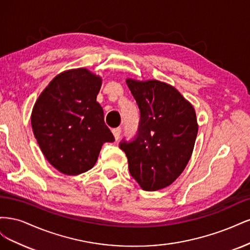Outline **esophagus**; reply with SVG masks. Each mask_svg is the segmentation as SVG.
Segmentation results:
<instances>
[{"label":"esophagus","instance_id":"1","mask_svg":"<svg viewBox=\"0 0 250 250\" xmlns=\"http://www.w3.org/2000/svg\"><path fill=\"white\" fill-rule=\"evenodd\" d=\"M112 134L113 137H115L116 141H118L120 139V134H121V128H115V129H112Z\"/></svg>","mask_w":250,"mask_h":250}]
</instances>
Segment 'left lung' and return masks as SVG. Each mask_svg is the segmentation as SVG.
Masks as SVG:
<instances>
[{"label":"left lung","mask_w":250,"mask_h":250,"mask_svg":"<svg viewBox=\"0 0 250 250\" xmlns=\"http://www.w3.org/2000/svg\"><path fill=\"white\" fill-rule=\"evenodd\" d=\"M141 111L134 141L122 142L131 176L145 191L170 186L184 172L193 153L198 123L193 105L166 82L127 78Z\"/></svg>","instance_id":"8db88e82"}]
</instances>
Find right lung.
<instances>
[{
  "instance_id": "add662e5",
  "label": "right lung",
  "mask_w": 250,
  "mask_h": 250,
  "mask_svg": "<svg viewBox=\"0 0 250 250\" xmlns=\"http://www.w3.org/2000/svg\"><path fill=\"white\" fill-rule=\"evenodd\" d=\"M102 78L85 67L58 74L34 104L31 125L47 161L65 175L92 169L104 143L113 142L97 102Z\"/></svg>"
}]
</instances>
